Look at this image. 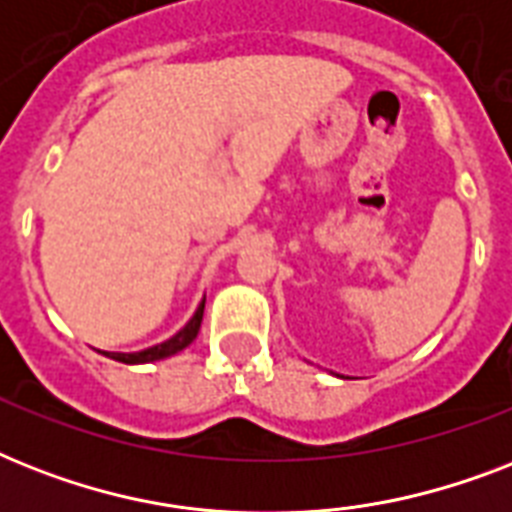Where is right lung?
<instances>
[{"label": "right lung", "instance_id": "add662e5", "mask_svg": "<svg viewBox=\"0 0 512 512\" xmlns=\"http://www.w3.org/2000/svg\"><path fill=\"white\" fill-rule=\"evenodd\" d=\"M204 300H207V297H204ZM204 300H201L196 313L188 319V324H185L180 332H175L170 340L159 342V345H151V348L146 350H135V353H108V350H103V356L114 358V361H122V364H151V361H162V358L175 356V353H180L183 348H188V345L196 340V335H199L201 316H204Z\"/></svg>", "mask_w": 512, "mask_h": 512}]
</instances>
